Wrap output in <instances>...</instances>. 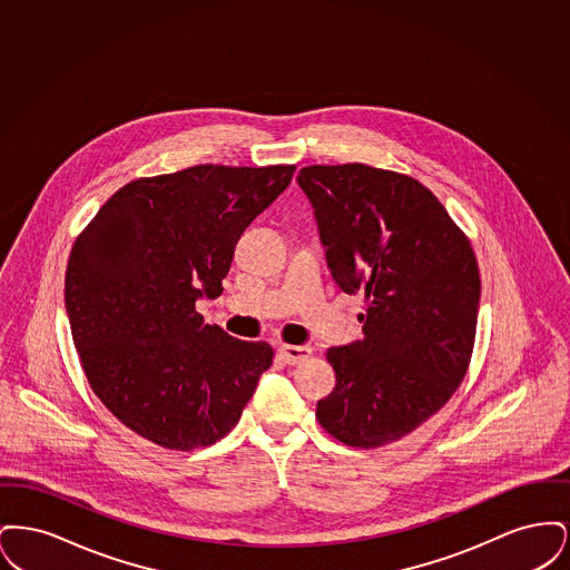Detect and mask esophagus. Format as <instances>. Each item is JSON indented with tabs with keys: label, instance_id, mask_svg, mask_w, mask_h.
Wrapping results in <instances>:
<instances>
[{
	"label": "esophagus",
	"instance_id": "esophagus-1",
	"mask_svg": "<svg viewBox=\"0 0 570 570\" xmlns=\"http://www.w3.org/2000/svg\"><path fill=\"white\" fill-rule=\"evenodd\" d=\"M277 351H279V356H282L288 365L301 363V361H305V358L312 354L309 346H291V344H282Z\"/></svg>",
	"mask_w": 570,
	"mask_h": 570
}]
</instances>
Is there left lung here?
<instances>
[{
  "mask_svg": "<svg viewBox=\"0 0 570 570\" xmlns=\"http://www.w3.org/2000/svg\"><path fill=\"white\" fill-rule=\"evenodd\" d=\"M297 181L335 284L367 303L363 340L326 351L337 382L316 419L340 442L376 449L414 432L460 386L474 348L479 265L442 203L407 175L316 164Z\"/></svg>",
  "mask_w": 570,
  "mask_h": 570,
  "instance_id": "left-lung-1",
  "label": "left lung"
}]
</instances>
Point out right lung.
Segmentation results:
<instances>
[{
    "label": "right lung",
    "mask_w": 570,
    "mask_h": 570,
    "mask_svg": "<svg viewBox=\"0 0 570 570\" xmlns=\"http://www.w3.org/2000/svg\"><path fill=\"white\" fill-rule=\"evenodd\" d=\"M295 168L200 164L135 179L72 245L66 312L82 372L100 402L154 444H214L272 367L267 342L205 325L196 301L222 295L239 237Z\"/></svg>",
    "instance_id": "add662e5"
}]
</instances>
